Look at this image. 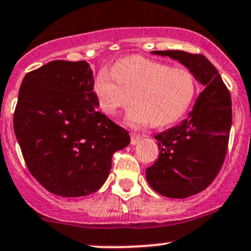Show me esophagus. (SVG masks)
Returning a JSON list of instances; mask_svg holds the SVG:
<instances>
[{
	"instance_id": "esophagus-1",
	"label": "esophagus",
	"mask_w": 251,
	"mask_h": 251,
	"mask_svg": "<svg viewBox=\"0 0 251 251\" xmlns=\"http://www.w3.org/2000/svg\"><path fill=\"white\" fill-rule=\"evenodd\" d=\"M141 139H142V136L141 135H137V134H131V137H130V143L133 146L137 145V143L140 142Z\"/></svg>"
}]
</instances>
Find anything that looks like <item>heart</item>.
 I'll return each mask as SVG.
<instances>
[{
  "mask_svg": "<svg viewBox=\"0 0 251 251\" xmlns=\"http://www.w3.org/2000/svg\"><path fill=\"white\" fill-rule=\"evenodd\" d=\"M98 108L109 116L134 104L125 122L141 128L149 122L155 126L171 125L188 110L196 95V79L190 71L145 58H126L102 70L94 81Z\"/></svg>",
  "mask_w": 251,
  "mask_h": 251,
  "instance_id": "b5f03b06",
  "label": "heart"
}]
</instances>
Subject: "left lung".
Segmentation results:
<instances>
[{
    "instance_id": "obj_1",
    "label": "left lung",
    "mask_w": 251,
    "mask_h": 251,
    "mask_svg": "<svg viewBox=\"0 0 251 251\" xmlns=\"http://www.w3.org/2000/svg\"><path fill=\"white\" fill-rule=\"evenodd\" d=\"M170 57L204 86L182 122L154 136L160 154L146 170L149 186L167 198H187L205 190L221 170L231 129V98L218 71L201 54L153 50Z\"/></svg>"
}]
</instances>
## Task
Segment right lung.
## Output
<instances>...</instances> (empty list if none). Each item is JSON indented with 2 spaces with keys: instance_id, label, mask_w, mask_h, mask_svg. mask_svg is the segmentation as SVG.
Listing matches in <instances>:
<instances>
[{
  "instance_id": "right-lung-1",
  "label": "right lung",
  "mask_w": 251,
  "mask_h": 251,
  "mask_svg": "<svg viewBox=\"0 0 251 251\" xmlns=\"http://www.w3.org/2000/svg\"><path fill=\"white\" fill-rule=\"evenodd\" d=\"M14 131L32 176L60 197H84L108 179L111 157L126 148L125 129L98 111L86 61L54 60L27 73Z\"/></svg>"
}]
</instances>
